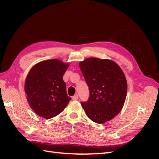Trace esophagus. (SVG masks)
Instances as JSON below:
<instances>
[{
    "instance_id": "1",
    "label": "esophagus",
    "mask_w": 159,
    "mask_h": 159,
    "mask_svg": "<svg viewBox=\"0 0 159 159\" xmlns=\"http://www.w3.org/2000/svg\"><path fill=\"white\" fill-rule=\"evenodd\" d=\"M79 98V96H78V94H75V95H74L73 97H72V99H73L74 100H76V99H78Z\"/></svg>"
}]
</instances>
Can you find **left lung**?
I'll return each mask as SVG.
<instances>
[{"instance_id":"obj_1","label":"left lung","mask_w":159,"mask_h":159,"mask_svg":"<svg viewBox=\"0 0 159 159\" xmlns=\"http://www.w3.org/2000/svg\"><path fill=\"white\" fill-rule=\"evenodd\" d=\"M79 65L89 90L87 102H81L87 116L99 124L112 119L121 111L127 96V84L122 70L111 60L95 57Z\"/></svg>"}]
</instances>
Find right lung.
Segmentation results:
<instances>
[{"label":"right lung","instance_id":"obj_1","mask_svg":"<svg viewBox=\"0 0 159 159\" xmlns=\"http://www.w3.org/2000/svg\"><path fill=\"white\" fill-rule=\"evenodd\" d=\"M68 66V64L54 59L41 61L30 70L25 90L28 103L38 115L45 119L54 117L71 99L63 80Z\"/></svg>","mask_w":159,"mask_h":159}]
</instances>
